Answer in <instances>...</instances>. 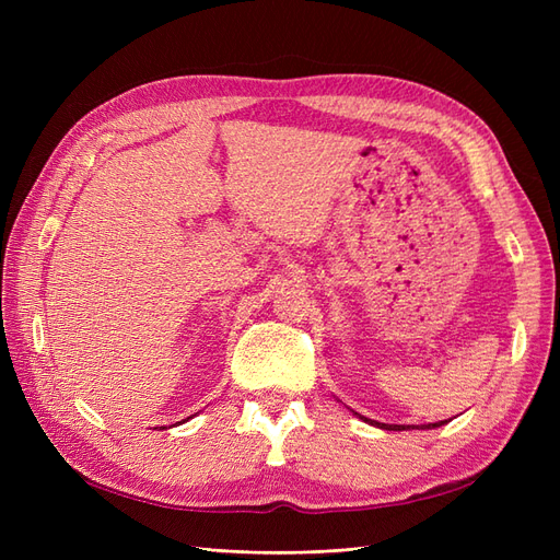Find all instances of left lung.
Instances as JSON below:
<instances>
[{"mask_svg":"<svg viewBox=\"0 0 560 560\" xmlns=\"http://www.w3.org/2000/svg\"><path fill=\"white\" fill-rule=\"evenodd\" d=\"M360 418H364V416H360ZM366 422H371V425H378V428H383V430H409L406 425H385V422H374V420H366ZM439 425H444V420L442 422H432V425H422V428H439Z\"/></svg>","mask_w":560,"mask_h":560,"instance_id":"left-lung-1","label":"left lung"}]
</instances>
